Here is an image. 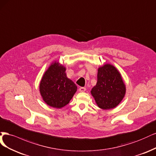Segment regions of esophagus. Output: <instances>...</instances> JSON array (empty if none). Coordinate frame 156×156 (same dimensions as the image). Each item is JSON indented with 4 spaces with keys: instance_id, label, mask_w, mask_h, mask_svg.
Listing matches in <instances>:
<instances>
[{
    "instance_id": "esophagus-1",
    "label": "esophagus",
    "mask_w": 156,
    "mask_h": 156,
    "mask_svg": "<svg viewBox=\"0 0 156 156\" xmlns=\"http://www.w3.org/2000/svg\"><path fill=\"white\" fill-rule=\"evenodd\" d=\"M85 90H86V89H85V87H81L79 88V91L80 92H84V91H85Z\"/></svg>"
}]
</instances>
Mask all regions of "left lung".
I'll return each instance as SVG.
<instances>
[{
  "mask_svg": "<svg viewBox=\"0 0 156 156\" xmlns=\"http://www.w3.org/2000/svg\"><path fill=\"white\" fill-rule=\"evenodd\" d=\"M91 93L100 108L107 110L117 107L126 94V85L117 69L109 63L100 67L97 82Z\"/></svg>",
  "mask_w": 156,
  "mask_h": 156,
  "instance_id": "1",
  "label": "left lung"
}]
</instances>
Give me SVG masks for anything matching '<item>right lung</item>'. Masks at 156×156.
<instances>
[{
  "mask_svg": "<svg viewBox=\"0 0 156 156\" xmlns=\"http://www.w3.org/2000/svg\"><path fill=\"white\" fill-rule=\"evenodd\" d=\"M66 68L57 61L44 73L39 84L43 101L49 106L60 109L68 104L77 91V86L67 76Z\"/></svg>",
  "mask_w": 156,
  "mask_h": 156,
  "instance_id": "1",
  "label": "right lung"
}]
</instances>
